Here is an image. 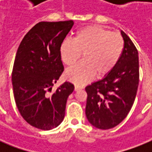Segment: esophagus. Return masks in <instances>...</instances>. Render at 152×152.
Wrapping results in <instances>:
<instances>
[{"mask_svg":"<svg viewBox=\"0 0 152 152\" xmlns=\"http://www.w3.org/2000/svg\"><path fill=\"white\" fill-rule=\"evenodd\" d=\"M83 87H81V86H78V85H76L75 86V91H77L79 90H81V89H83Z\"/></svg>","mask_w":152,"mask_h":152,"instance_id":"obj_1","label":"esophagus"}]
</instances>
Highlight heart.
Segmentation results:
<instances>
[{
  "instance_id": "b5f03b06",
  "label": "heart",
  "mask_w": 152,
  "mask_h": 152,
  "mask_svg": "<svg viewBox=\"0 0 152 152\" xmlns=\"http://www.w3.org/2000/svg\"><path fill=\"white\" fill-rule=\"evenodd\" d=\"M124 46L121 34L102 27L88 26L79 30L73 40L64 39L60 45V57L68 66L75 64L83 53V61L67 69L65 78L76 85H83L95 75L106 76L118 64Z\"/></svg>"
}]
</instances>
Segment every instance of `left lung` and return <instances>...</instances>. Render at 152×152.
Wrapping results in <instances>:
<instances>
[{
    "mask_svg": "<svg viewBox=\"0 0 152 152\" xmlns=\"http://www.w3.org/2000/svg\"><path fill=\"white\" fill-rule=\"evenodd\" d=\"M121 34L125 46L118 64L100 80L86 87V117L99 129H109L122 121L132 108L139 84L138 51L129 37Z\"/></svg>",
    "mask_w": 152,
    "mask_h": 152,
    "instance_id": "left-lung-1",
    "label": "left lung"
}]
</instances>
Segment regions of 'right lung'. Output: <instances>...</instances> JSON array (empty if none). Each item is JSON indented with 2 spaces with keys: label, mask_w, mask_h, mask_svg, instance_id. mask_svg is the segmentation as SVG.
I'll use <instances>...</instances> for the list:
<instances>
[{
  "label": "right lung",
  "mask_w": 152,
  "mask_h": 152,
  "mask_svg": "<svg viewBox=\"0 0 152 152\" xmlns=\"http://www.w3.org/2000/svg\"><path fill=\"white\" fill-rule=\"evenodd\" d=\"M74 22H40L27 32L15 55L12 81L15 104L23 118L42 130L62 122L68 97L74 85L63 84L52 94L53 86L64 71L60 45Z\"/></svg>",
  "instance_id": "obj_1"
}]
</instances>
